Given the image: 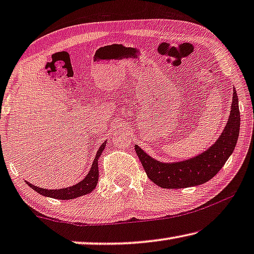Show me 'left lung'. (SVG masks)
I'll return each mask as SVG.
<instances>
[{
    "label": "left lung",
    "instance_id": "obj_1",
    "mask_svg": "<svg viewBox=\"0 0 254 254\" xmlns=\"http://www.w3.org/2000/svg\"><path fill=\"white\" fill-rule=\"evenodd\" d=\"M239 97L234 88L231 114L225 129L209 149L196 157L176 162H161L150 157L138 145L135 151L152 182L162 189H185L204 184L217 175L235 149L240 134Z\"/></svg>",
    "mask_w": 254,
    "mask_h": 254
}]
</instances>
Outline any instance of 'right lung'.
I'll return each instance as SVG.
<instances>
[{"label": "right lung", "instance_id": "1", "mask_svg": "<svg viewBox=\"0 0 254 254\" xmlns=\"http://www.w3.org/2000/svg\"><path fill=\"white\" fill-rule=\"evenodd\" d=\"M105 146H107V140L101 144L99 150H97L94 161L92 163L91 170L88 171V174L85 176V178L81 179V181L79 183H77L76 185L64 187V189H59V190H48V189H42V187L35 186L28 182L26 183L32 187L34 190H36L37 193L43 195V196L58 198V200H72V198L89 194L93 190L95 189L97 181H99V158L101 157V154H102Z\"/></svg>", "mask_w": 254, "mask_h": 254}]
</instances>
